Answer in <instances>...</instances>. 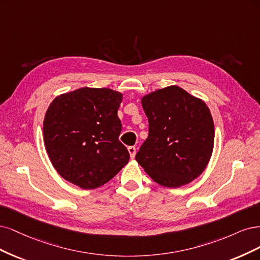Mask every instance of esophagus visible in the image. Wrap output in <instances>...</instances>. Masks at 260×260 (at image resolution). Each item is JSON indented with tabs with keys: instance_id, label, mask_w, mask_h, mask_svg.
<instances>
[{
	"instance_id": "obj_1",
	"label": "esophagus",
	"mask_w": 260,
	"mask_h": 260,
	"mask_svg": "<svg viewBox=\"0 0 260 260\" xmlns=\"http://www.w3.org/2000/svg\"><path fill=\"white\" fill-rule=\"evenodd\" d=\"M127 150H128V153H129L131 158H134V157H135V155H136V148L132 146V147H128V148H127Z\"/></svg>"
}]
</instances>
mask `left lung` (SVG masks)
<instances>
[{
	"mask_svg": "<svg viewBox=\"0 0 260 260\" xmlns=\"http://www.w3.org/2000/svg\"><path fill=\"white\" fill-rule=\"evenodd\" d=\"M149 135L136 161L156 183L166 188L188 185L211 160L215 128L204 100L177 85L141 97Z\"/></svg>",
	"mask_w": 260,
	"mask_h": 260,
	"instance_id": "8db88e82",
	"label": "left lung"
}]
</instances>
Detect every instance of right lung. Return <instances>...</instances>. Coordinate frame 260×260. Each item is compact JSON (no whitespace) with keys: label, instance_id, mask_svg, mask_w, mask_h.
<instances>
[{"label":"right lung","instance_id":"right-lung-1","mask_svg":"<svg viewBox=\"0 0 260 260\" xmlns=\"http://www.w3.org/2000/svg\"><path fill=\"white\" fill-rule=\"evenodd\" d=\"M123 94L111 88L81 87L57 96L43 122L44 145L54 169L82 189L104 186L128 163L119 136Z\"/></svg>","mask_w":260,"mask_h":260}]
</instances>
